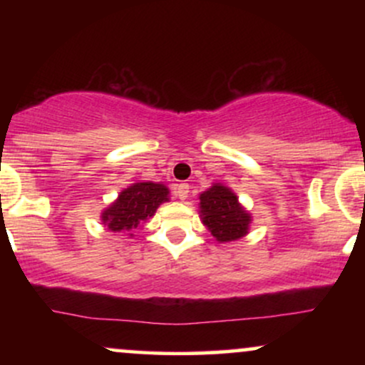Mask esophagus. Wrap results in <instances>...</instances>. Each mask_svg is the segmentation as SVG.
<instances>
[{
  "instance_id": "1",
  "label": "esophagus",
  "mask_w": 365,
  "mask_h": 365,
  "mask_svg": "<svg viewBox=\"0 0 365 365\" xmlns=\"http://www.w3.org/2000/svg\"><path fill=\"white\" fill-rule=\"evenodd\" d=\"M188 188H190V187H188V183H178V185L175 187V194H177V197H178L180 200H185L187 199L188 192H190V190H188Z\"/></svg>"
}]
</instances>
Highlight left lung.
<instances>
[{"instance_id": "left-lung-1", "label": "left lung", "mask_w": 365, "mask_h": 365, "mask_svg": "<svg viewBox=\"0 0 365 365\" xmlns=\"http://www.w3.org/2000/svg\"><path fill=\"white\" fill-rule=\"evenodd\" d=\"M199 199L200 220L217 242H233L249 233L252 216L238 202L232 188L215 183Z\"/></svg>"}]
</instances>
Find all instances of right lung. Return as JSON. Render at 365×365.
<instances>
[{"instance_id": "1", "label": "right lung", "mask_w": 365, "mask_h": 365, "mask_svg": "<svg viewBox=\"0 0 365 365\" xmlns=\"http://www.w3.org/2000/svg\"><path fill=\"white\" fill-rule=\"evenodd\" d=\"M170 200L168 187L154 182H137L120 192L118 199L103 211V225L111 232H132L154 216Z\"/></svg>"}]
</instances>
